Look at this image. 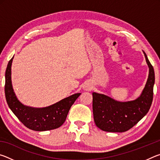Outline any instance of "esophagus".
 I'll return each mask as SVG.
<instances>
[{
    "label": "esophagus",
    "instance_id": "34e87169",
    "mask_svg": "<svg viewBox=\"0 0 160 160\" xmlns=\"http://www.w3.org/2000/svg\"><path fill=\"white\" fill-rule=\"evenodd\" d=\"M84 89H85V90H90L91 87L89 85H85V87H84Z\"/></svg>",
    "mask_w": 160,
    "mask_h": 160
}]
</instances>
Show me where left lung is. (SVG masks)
Returning a JSON list of instances; mask_svg holds the SVG:
<instances>
[{
  "instance_id": "8db88e82",
  "label": "left lung",
  "mask_w": 160,
  "mask_h": 160,
  "mask_svg": "<svg viewBox=\"0 0 160 160\" xmlns=\"http://www.w3.org/2000/svg\"><path fill=\"white\" fill-rule=\"evenodd\" d=\"M144 52V51H143ZM149 66L148 81L138 98L127 102H116L104 94L93 92L92 110L96 126L107 132L128 131L147 114L153 99L155 72L144 52Z\"/></svg>"
}]
</instances>
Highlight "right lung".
<instances>
[{
    "label": "right lung",
    "instance_id": "add662e5",
    "mask_svg": "<svg viewBox=\"0 0 160 160\" xmlns=\"http://www.w3.org/2000/svg\"><path fill=\"white\" fill-rule=\"evenodd\" d=\"M13 57L10 59L5 70V94L8 107L27 128L36 131H49L58 128L66 121L70 107L80 93H77L61 100L56 104L42 109L24 106L18 101L13 91L11 82V66Z\"/></svg>",
    "mask_w": 160,
    "mask_h": 160
}]
</instances>
